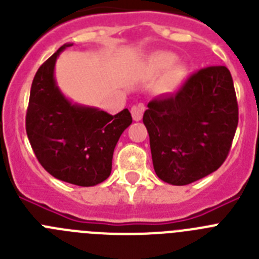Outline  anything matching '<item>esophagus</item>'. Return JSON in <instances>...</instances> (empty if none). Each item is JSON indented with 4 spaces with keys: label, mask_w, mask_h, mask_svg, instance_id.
<instances>
[{
    "label": "esophagus",
    "mask_w": 259,
    "mask_h": 259,
    "mask_svg": "<svg viewBox=\"0 0 259 259\" xmlns=\"http://www.w3.org/2000/svg\"><path fill=\"white\" fill-rule=\"evenodd\" d=\"M144 110L145 107L143 105H135V106L131 107V114H132V118H134L135 122H139L143 118V114H144Z\"/></svg>",
    "instance_id": "34e87169"
}]
</instances>
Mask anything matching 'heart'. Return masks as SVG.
Wrapping results in <instances>:
<instances>
[{
  "label": "heart",
  "instance_id": "obj_1",
  "mask_svg": "<svg viewBox=\"0 0 259 259\" xmlns=\"http://www.w3.org/2000/svg\"><path fill=\"white\" fill-rule=\"evenodd\" d=\"M178 57L170 52H157L146 61V70L150 75L162 74L157 84L158 92L171 95L179 91L187 77V67L183 63H175Z\"/></svg>",
  "mask_w": 259,
  "mask_h": 259
}]
</instances>
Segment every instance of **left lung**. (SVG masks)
<instances>
[{
    "instance_id": "obj_1",
    "label": "left lung",
    "mask_w": 259,
    "mask_h": 259,
    "mask_svg": "<svg viewBox=\"0 0 259 259\" xmlns=\"http://www.w3.org/2000/svg\"><path fill=\"white\" fill-rule=\"evenodd\" d=\"M143 122L159 179L187 185L214 172L227 158L239 122L230 70L202 68L178 93L150 101Z\"/></svg>"
}]
</instances>
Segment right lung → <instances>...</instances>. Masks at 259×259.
Returning a JSON list of instances; mask_svg holds the SVG:
<instances>
[{"mask_svg": "<svg viewBox=\"0 0 259 259\" xmlns=\"http://www.w3.org/2000/svg\"><path fill=\"white\" fill-rule=\"evenodd\" d=\"M72 45H62L36 72L26 130L38 162L50 175L79 187H93L111 174L114 149L132 116L128 109L110 115L98 107L74 104L62 93L54 68L59 54Z\"/></svg>", "mask_w": 259, "mask_h": 259, "instance_id": "obj_1", "label": "right lung"}]
</instances>
